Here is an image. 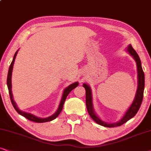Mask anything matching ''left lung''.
I'll list each match as a JSON object with an SVG mask.
<instances>
[{"mask_svg": "<svg viewBox=\"0 0 151 151\" xmlns=\"http://www.w3.org/2000/svg\"><path fill=\"white\" fill-rule=\"evenodd\" d=\"M126 52L129 53L130 56L134 58L137 64V89L136 94L134 100L130 105V106L127 109L125 114H124L123 117H122L119 121L116 122V123H106V122L103 121L101 120L100 117L97 115L95 113L94 108H93V96H92V91H91V87L88 84L84 83L83 84V86L86 90V104L87 111L88 112L91 118L96 122L99 125H102L104 127H114L117 126H121L125 123H126L127 121L131 119L136 115V114L138 111L139 108H140L141 104H142L143 97H144V86H145V77L144 73L142 70V63L141 60L139 58V56L137 54V53L135 51L134 49L132 48L131 45H129L125 49Z\"/></svg>", "mask_w": 151, "mask_h": 151, "instance_id": "obj_1", "label": "left lung"}]
</instances>
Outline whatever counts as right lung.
I'll use <instances>...</instances> for the list:
<instances>
[{"instance_id":"1","label":"right lung","mask_w":151,"mask_h":151,"mask_svg":"<svg viewBox=\"0 0 151 151\" xmlns=\"http://www.w3.org/2000/svg\"><path fill=\"white\" fill-rule=\"evenodd\" d=\"M18 51H19V49L16 51V53H15L12 61V63H11L10 66H9L8 74H7V88H8V90H9V97H10L11 102H12V105H13V106H14V108L15 109V110L17 111V113L19 114L20 115L24 116L25 118H26L27 119L29 120V121L36 122V123H45V122H49V121H53V120H54L55 118H56L57 116L60 114V112H61L63 107L64 102L67 98V96H68V94L71 92L72 90H73L74 88H75L77 86H78V85H79V82H74V83H72V84H70V86H68V87L65 88L64 89L63 92L61 100H60V104H59L58 107V109H57L56 111L55 112L53 115H51L47 118H40V117H37V116L33 115V114H32L30 113L23 111L20 110L18 108V106H17L16 102H14V98H13V95H12V73L13 66H14V60H15V58H16L17 53H18Z\"/></svg>"}]
</instances>
